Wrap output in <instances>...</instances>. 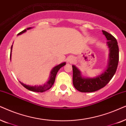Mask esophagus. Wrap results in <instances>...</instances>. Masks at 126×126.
<instances>
[{"label": "esophagus", "mask_w": 126, "mask_h": 126, "mask_svg": "<svg viewBox=\"0 0 126 126\" xmlns=\"http://www.w3.org/2000/svg\"><path fill=\"white\" fill-rule=\"evenodd\" d=\"M73 61H74V59H73V58H70L69 59H68V62H70V63H72V62H73Z\"/></svg>", "instance_id": "esophagus-1"}]
</instances>
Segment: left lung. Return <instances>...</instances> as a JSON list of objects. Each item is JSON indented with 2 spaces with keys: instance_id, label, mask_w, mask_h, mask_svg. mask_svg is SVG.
Segmentation results:
<instances>
[{
  "instance_id": "8db88e82",
  "label": "left lung",
  "mask_w": 126,
  "mask_h": 126,
  "mask_svg": "<svg viewBox=\"0 0 126 126\" xmlns=\"http://www.w3.org/2000/svg\"><path fill=\"white\" fill-rule=\"evenodd\" d=\"M103 34L109 40L107 43L110 48V61L108 68L104 73L94 78H82L80 72L73 66V82L77 90L83 93L93 92L103 88L110 81L116 71L119 62V47L116 39L111 34L103 31Z\"/></svg>"
}]
</instances>
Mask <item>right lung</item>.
<instances>
[{"label":"right lung","instance_id":"1","mask_svg":"<svg viewBox=\"0 0 126 126\" xmlns=\"http://www.w3.org/2000/svg\"><path fill=\"white\" fill-rule=\"evenodd\" d=\"M31 29V28H28L27 29ZM26 31V29L23 30L21 32L19 33L18 34V35H19V34H22L23 33H25V32ZM12 47H13V46H11V52H10V58H11V51H12ZM66 64V63L64 62V63H61V64L58 65V66H55L54 68H53L52 70L51 71V77H50V79H49V80L47 82L46 84L43 85H41V86H29V85H26L25 84H23V83H21V82H20V83H21V85H22V86L25 88L27 89L31 90V91H32V92H46L47 90L50 89L52 88V85H53V83L55 82V78H56V75L57 74V73H58V71L59 70V69L61 67H62L63 66H64V65Z\"/></svg>","mask_w":126,"mask_h":126}]
</instances>
